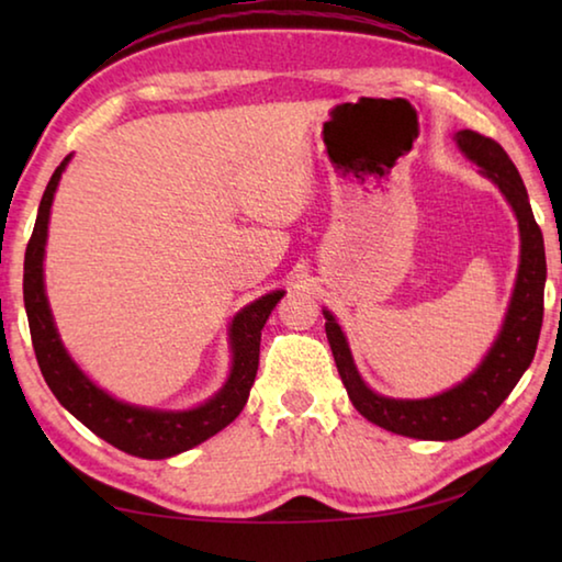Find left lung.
Returning a JSON list of instances; mask_svg holds the SVG:
<instances>
[{"mask_svg":"<svg viewBox=\"0 0 562 562\" xmlns=\"http://www.w3.org/2000/svg\"><path fill=\"white\" fill-rule=\"evenodd\" d=\"M456 144L508 198L520 227V268L516 290H513L501 335L496 345L491 347L488 357L483 359V364L465 382L439 396L416 398V402L379 396L361 382L355 361H351L347 339L335 317L325 310V329L331 355H335L337 372L357 412L386 431L424 441L459 439V436H465L486 422L506 402L513 386L530 367L532 357H536L540 327H543L546 245L540 225L532 217L528 190L522 186L518 168L513 166L501 144L475 131H459Z\"/></svg>","mask_w":562,"mask_h":562,"instance_id":"obj_1","label":"left lung"}]
</instances>
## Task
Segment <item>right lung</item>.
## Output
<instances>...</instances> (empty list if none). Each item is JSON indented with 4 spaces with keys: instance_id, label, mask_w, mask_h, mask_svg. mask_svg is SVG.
<instances>
[{
    "instance_id": "1",
    "label": "right lung",
    "mask_w": 562,
    "mask_h": 562,
    "mask_svg": "<svg viewBox=\"0 0 562 562\" xmlns=\"http://www.w3.org/2000/svg\"><path fill=\"white\" fill-rule=\"evenodd\" d=\"M71 156L61 160L46 186L40 215H36L34 233L30 237L24 255V307L30 317V331L36 361L49 384L54 396L79 418L83 426L101 436L116 449L126 451L140 459H168L180 451L193 449L217 431H223L233 418L243 412L250 396V386L255 382L260 364V335L265 322H268L274 304L280 302L284 292H270L265 297L247 304L237 312L231 327L233 345V372L227 384L217 392L211 402L190 408V412H154V408H140L116 402L103 389L89 382L71 357L66 355L59 335H56L49 302L44 294V245L46 227H49V211L54 201V190L59 186L66 164Z\"/></svg>"
}]
</instances>
